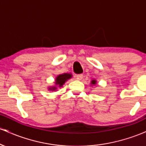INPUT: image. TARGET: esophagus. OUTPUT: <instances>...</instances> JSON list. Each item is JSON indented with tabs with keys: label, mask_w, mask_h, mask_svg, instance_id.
<instances>
[{
	"label": "esophagus",
	"mask_w": 146,
	"mask_h": 146,
	"mask_svg": "<svg viewBox=\"0 0 146 146\" xmlns=\"http://www.w3.org/2000/svg\"><path fill=\"white\" fill-rule=\"evenodd\" d=\"M76 79L78 80H81L83 78V75L82 74H78V75H76Z\"/></svg>",
	"instance_id": "1"
}]
</instances>
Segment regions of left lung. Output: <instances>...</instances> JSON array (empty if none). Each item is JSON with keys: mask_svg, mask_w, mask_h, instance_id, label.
Masks as SVG:
<instances>
[{"mask_svg": "<svg viewBox=\"0 0 146 146\" xmlns=\"http://www.w3.org/2000/svg\"><path fill=\"white\" fill-rule=\"evenodd\" d=\"M97 83V82H96V80H92V81H91V84L92 85H94V84H96Z\"/></svg>", "mask_w": 146, "mask_h": 146, "instance_id": "8db88e82", "label": "left lung"}]
</instances>
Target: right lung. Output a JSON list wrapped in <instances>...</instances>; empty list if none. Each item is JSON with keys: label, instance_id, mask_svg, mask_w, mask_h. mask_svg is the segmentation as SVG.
<instances>
[{"label": "right lung", "instance_id": "right-lung-1", "mask_svg": "<svg viewBox=\"0 0 146 146\" xmlns=\"http://www.w3.org/2000/svg\"><path fill=\"white\" fill-rule=\"evenodd\" d=\"M72 78V74L70 73H63V74H60L56 77V82H55V86L50 87L48 88L49 90H56L57 86L62 87L64 85V84L68 80Z\"/></svg>", "mask_w": 146, "mask_h": 146}]
</instances>
